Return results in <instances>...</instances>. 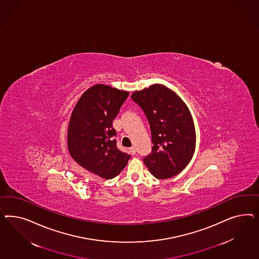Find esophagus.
<instances>
[{
	"mask_svg": "<svg viewBox=\"0 0 259 259\" xmlns=\"http://www.w3.org/2000/svg\"><path fill=\"white\" fill-rule=\"evenodd\" d=\"M129 151H130V153H131L132 155H135V154H136V148H135L134 146H132L131 148H129Z\"/></svg>",
	"mask_w": 259,
	"mask_h": 259,
	"instance_id": "1",
	"label": "esophagus"
}]
</instances>
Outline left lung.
Here are the masks:
<instances>
[{
    "label": "left lung",
    "mask_w": 259,
    "mask_h": 259,
    "mask_svg": "<svg viewBox=\"0 0 259 259\" xmlns=\"http://www.w3.org/2000/svg\"><path fill=\"white\" fill-rule=\"evenodd\" d=\"M131 99L148 119L154 146L143 162L158 180L172 178L188 165L196 150V131L188 107L174 91L154 84Z\"/></svg>",
    "instance_id": "left-lung-1"
}]
</instances>
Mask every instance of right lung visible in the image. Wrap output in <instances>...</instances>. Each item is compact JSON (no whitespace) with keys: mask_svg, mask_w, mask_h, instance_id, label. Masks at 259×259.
Masks as SVG:
<instances>
[{"mask_svg":"<svg viewBox=\"0 0 259 259\" xmlns=\"http://www.w3.org/2000/svg\"><path fill=\"white\" fill-rule=\"evenodd\" d=\"M129 93L96 84L87 90L72 112L67 144L71 157L105 180L117 177L131 156L117 147V132L113 120Z\"/></svg>","mask_w":259,"mask_h":259,"instance_id":"obj_1","label":"right lung"}]
</instances>
